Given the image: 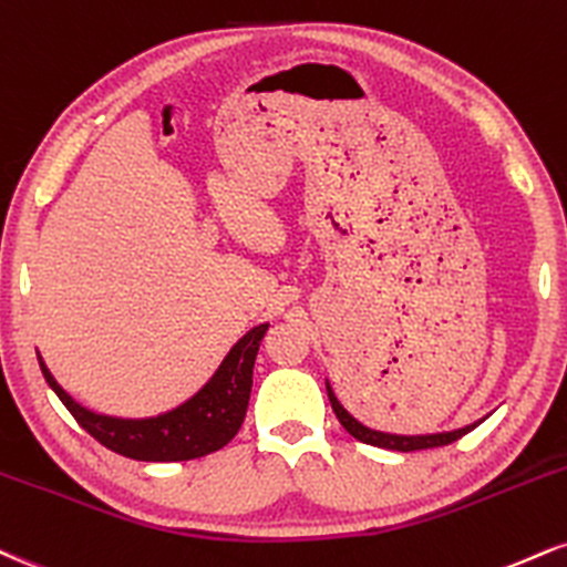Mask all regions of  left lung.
I'll list each match as a JSON object with an SVG mask.
<instances>
[{"label": "left lung", "instance_id": "obj_1", "mask_svg": "<svg viewBox=\"0 0 567 567\" xmlns=\"http://www.w3.org/2000/svg\"><path fill=\"white\" fill-rule=\"evenodd\" d=\"M327 395H330V404H332V412H336V417L340 420V425L349 431L353 439L361 441V443H370V446H380V449H393V452H420V449H435V446H446V443H454L460 441L462 435H467L473 431L475 425H467V427H460V431H452V433H433V435H391V433H380V431H370V427H364L361 422H357L351 417L349 412H346L343 406H340V401L336 399V393H332V388L327 385Z\"/></svg>", "mask_w": 567, "mask_h": 567}]
</instances>
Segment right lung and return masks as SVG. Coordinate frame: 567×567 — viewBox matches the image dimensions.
<instances>
[{"mask_svg":"<svg viewBox=\"0 0 567 567\" xmlns=\"http://www.w3.org/2000/svg\"><path fill=\"white\" fill-rule=\"evenodd\" d=\"M266 330L269 324H258L237 340L214 378L193 399L172 412L147 420H118L89 412L54 383L42 359L39 367L73 420L105 449L140 462H184L218 452L240 431L248 412L250 385H254L256 353Z\"/></svg>","mask_w":567,"mask_h":567,"instance_id":"right-lung-1","label":"right lung"}]
</instances>
